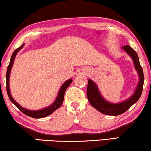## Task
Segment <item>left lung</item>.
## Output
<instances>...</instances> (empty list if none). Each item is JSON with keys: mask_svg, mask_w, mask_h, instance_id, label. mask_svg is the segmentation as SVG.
<instances>
[{"mask_svg": "<svg viewBox=\"0 0 151 151\" xmlns=\"http://www.w3.org/2000/svg\"><path fill=\"white\" fill-rule=\"evenodd\" d=\"M122 49L124 50L126 53L133 60L134 67L139 76V82H138L137 87L130 98L118 103H113L107 101L103 98L102 94L100 93V90L96 82L91 79L88 80V86L87 90H86V96H87L88 100L93 108L105 115L115 116V115H121L126 112L130 107L137 102L141 96L142 89H143L144 76L137 53L129 45L124 46L122 47Z\"/></svg>", "mask_w": 151, "mask_h": 151, "instance_id": "left-lung-1", "label": "left lung"}]
</instances>
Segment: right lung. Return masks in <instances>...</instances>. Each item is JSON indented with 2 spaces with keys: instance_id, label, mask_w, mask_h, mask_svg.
Instances as JSON below:
<instances>
[{
  "instance_id": "1",
  "label": "right lung",
  "mask_w": 151,
  "mask_h": 151,
  "mask_svg": "<svg viewBox=\"0 0 151 151\" xmlns=\"http://www.w3.org/2000/svg\"><path fill=\"white\" fill-rule=\"evenodd\" d=\"M24 44H22L20 47H18V49H16L15 51H14L13 54L12 55L11 59H10V62L9 64V66L7 67V73H6V85H7V93L8 95V97H9V100H11V102L13 103V104L15 105V106L17 107V108L19 109V110L27 115V116H29L31 117H33V118H42V117H45L48 115H51V113H53L55 110H57L58 109H59L60 106L63 104V100H64V96H65V91L68 88L71 83L73 81V80L71 78L70 79L66 80V81L64 82V83L62 84L61 87L60 88V90L58 91V93L57 95L56 98L54 100L52 104L49 106L45 107V108L41 109L40 110H29V109H27L25 108H23V107L20 106V105L18 104V103L16 102V101L14 100V99L12 98L11 92H10V88H9V76H10V73H11L12 68L13 67L14 60H15V58L17 55L18 51H19L20 49H21L22 47H24Z\"/></svg>"
}]
</instances>
